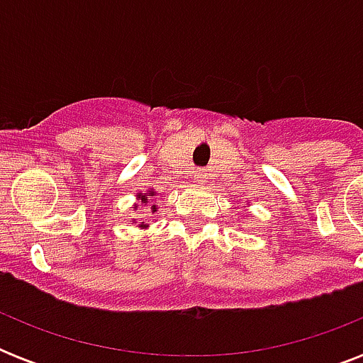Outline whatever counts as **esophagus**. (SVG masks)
Here are the masks:
<instances>
[{"mask_svg": "<svg viewBox=\"0 0 363 363\" xmlns=\"http://www.w3.org/2000/svg\"><path fill=\"white\" fill-rule=\"evenodd\" d=\"M205 179H207V173H205V169H196V171H194V181H196V182H205Z\"/></svg>", "mask_w": 363, "mask_h": 363, "instance_id": "esophagus-1", "label": "esophagus"}]
</instances>
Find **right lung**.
<instances>
[{
    "instance_id": "1",
    "label": "right lung",
    "mask_w": 363,
    "mask_h": 363,
    "mask_svg": "<svg viewBox=\"0 0 363 363\" xmlns=\"http://www.w3.org/2000/svg\"><path fill=\"white\" fill-rule=\"evenodd\" d=\"M148 194H150V196H154L152 190H148ZM139 199H141V203H147L148 201V198L145 196V194H139ZM150 211H152V213H156V205H152V207H150ZM131 222L135 224V220H131ZM141 228H145V224H141Z\"/></svg>"
}]
</instances>
